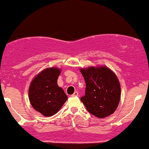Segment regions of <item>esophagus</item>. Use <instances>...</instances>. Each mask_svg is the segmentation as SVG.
Masks as SVG:
<instances>
[{
  "instance_id": "obj_1",
  "label": "esophagus",
  "mask_w": 149,
  "mask_h": 149,
  "mask_svg": "<svg viewBox=\"0 0 149 149\" xmlns=\"http://www.w3.org/2000/svg\"><path fill=\"white\" fill-rule=\"evenodd\" d=\"M71 96H72V97H77V96H78V92H75L74 93H73V95H71Z\"/></svg>"
}]
</instances>
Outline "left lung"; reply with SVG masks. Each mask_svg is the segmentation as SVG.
<instances>
[{
	"label": "left lung",
	"instance_id": "8db88e82",
	"mask_svg": "<svg viewBox=\"0 0 149 149\" xmlns=\"http://www.w3.org/2000/svg\"><path fill=\"white\" fill-rule=\"evenodd\" d=\"M86 88L80 100L87 110L99 118L115 112L120 98V85L116 75L107 66L80 69Z\"/></svg>",
	"mask_w": 149,
	"mask_h": 149
}]
</instances>
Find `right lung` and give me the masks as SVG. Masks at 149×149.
I'll list each match as a JSON object with an SVG mask.
<instances>
[{"instance_id": "1", "label": "right lung", "mask_w": 149, "mask_h": 149, "mask_svg": "<svg viewBox=\"0 0 149 149\" xmlns=\"http://www.w3.org/2000/svg\"><path fill=\"white\" fill-rule=\"evenodd\" d=\"M60 73L58 68H47L38 73L30 84L31 104L36 111L47 117L57 113L67 100L64 90L57 85Z\"/></svg>"}]
</instances>
